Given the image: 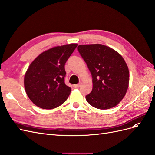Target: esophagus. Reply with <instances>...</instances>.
Listing matches in <instances>:
<instances>
[{
  "label": "esophagus",
  "instance_id": "1",
  "mask_svg": "<svg viewBox=\"0 0 155 155\" xmlns=\"http://www.w3.org/2000/svg\"><path fill=\"white\" fill-rule=\"evenodd\" d=\"M80 84H74V88H79V87H80Z\"/></svg>",
  "mask_w": 155,
  "mask_h": 155
}]
</instances>
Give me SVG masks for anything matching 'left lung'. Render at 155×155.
Here are the masks:
<instances>
[{"instance_id":"8db88e82","label":"left lung","mask_w":155,"mask_h":155,"mask_svg":"<svg viewBox=\"0 0 155 155\" xmlns=\"http://www.w3.org/2000/svg\"><path fill=\"white\" fill-rule=\"evenodd\" d=\"M92 77L93 88L86 100L99 109L115 107L126 95L129 84V71L122 55L110 48L100 45L78 46Z\"/></svg>"}]
</instances>
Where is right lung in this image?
Listing matches in <instances>:
<instances>
[{
  "mask_svg": "<svg viewBox=\"0 0 155 155\" xmlns=\"http://www.w3.org/2000/svg\"><path fill=\"white\" fill-rule=\"evenodd\" d=\"M77 46L70 44L51 48L31 63L25 74L24 86L35 105L51 109L68 98L71 88L65 84V64Z\"/></svg>",
  "mask_w": 155,
  "mask_h": 155,
  "instance_id": "right-lung-1",
  "label": "right lung"
}]
</instances>
